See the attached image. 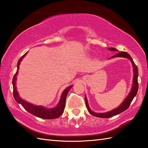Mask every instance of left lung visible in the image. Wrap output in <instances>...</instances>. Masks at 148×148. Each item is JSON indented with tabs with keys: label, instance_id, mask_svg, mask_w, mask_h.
<instances>
[{
	"label": "left lung",
	"instance_id": "1",
	"mask_svg": "<svg viewBox=\"0 0 148 148\" xmlns=\"http://www.w3.org/2000/svg\"><path fill=\"white\" fill-rule=\"evenodd\" d=\"M109 50L110 51H118L117 49L113 48H109ZM114 57H123V58H127L129 59L132 64L133 68H134V80H133V84H132V90L130 91V93L128 94V95L126 97V99H125L123 102L121 103V104L117 108L112 110L111 111L107 112H103V113H98V112H94L92 110L90 109V107L88 106V100L86 99V97H84V100H85V103L86 106V108L88 111L93 116H95L96 117L99 118H111L112 116H114L116 114H118L119 113L125 111V110H127L130 105V103L132 101L134 98L137 95V92H138V88H139V84H138V74H139V72H138V69L137 65L135 64L134 62L133 59L132 58L130 55L127 53V52L122 51L118 53L116 55L112 56L111 58H114Z\"/></svg>",
	"mask_w": 148,
	"mask_h": 148
}]
</instances>
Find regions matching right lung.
I'll return each mask as SVG.
<instances>
[{
  "instance_id": "obj_1",
  "label": "right lung",
  "mask_w": 148,
  "mask_h": 148,
  "mask_svg": "<svg viewBox=\"0 0 148 148\" xmlns=\"http://www.w3.org/2000/svg\"><path fill=\"white\" fill-rule=\"evenodd\" d=\"M27 52L26 53L21 56V57L19 59L17 64V71L14 76L13 77V79H12V86H13V96L16 101L18 103H20V104L25 109H26L27 111L31 113V114L37 116V117L42 118V119H55L57 118L59 116H60L63 112L64 111L65 109V101H66V97H67V93L69 92V90H70L72 86H70L67 87V88L64 90V92H63L60 100L58 103V105L56 106L54 108H50V109H47L44 108L42 106H35L33 105L32 103L27 102L25 101L24 100L21 99L20 96H19L18 92L16 90V76L18 73V69H19V66H20V62L22 60L25 55L27 54Z\"/></svg>"
}]
</instances>
